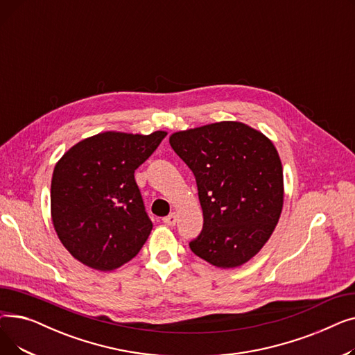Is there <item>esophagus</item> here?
<instances>
[{"label":"esophagus","instance_id":"1","mask_svg":"<svg viewBox=\"0 0 355 355\" xmlns=\"http://www.w3.org/2000/svg\"><path fill=\"white\" fill-rule=\"evenodd\" d=\"M162 221L165 223L166 226H170V227H173V226H175V223H177V214L175 213H171L170 216H166V217H164L162 218Z\"/></svg>","mask_w":355,"mask_h":355}]
</instances>
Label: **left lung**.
<instances>
[{"label":"left lung","mask_w":355,"mask_h":355,"mask_svg":"<svg viewBox=\"0 0 355 355\" xmlns=\"http://www.w3.org/2000/svg\"><path fill=\"white\" fill-rule=\"evenodd\" d=\"M175 154L194 173L204 225L194 254L221 269L241 266L270 239L284 207V170L273 142L237 121L178 130Z\"/></svg>","instance_id":"1"}]
</instances>
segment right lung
<instances>
[{
  "mask_svg": "<svg viewBox=\"0 0 355 355\" xmlns=\"http://www.w3.org/2000/svg\"><path fill=\"white\" fill-rule=\"evenodd\" d=\"M165 130L149 135L107 130L82 139L55 162L50 211L55 233L80 263L110 272L134 259L153 223L134 173Z\"/></svg>",
  "mask_w": 355,
  "mask_h": 355,
  "instance_id": "1",
  "label": "right lung"
}]
</instances>
